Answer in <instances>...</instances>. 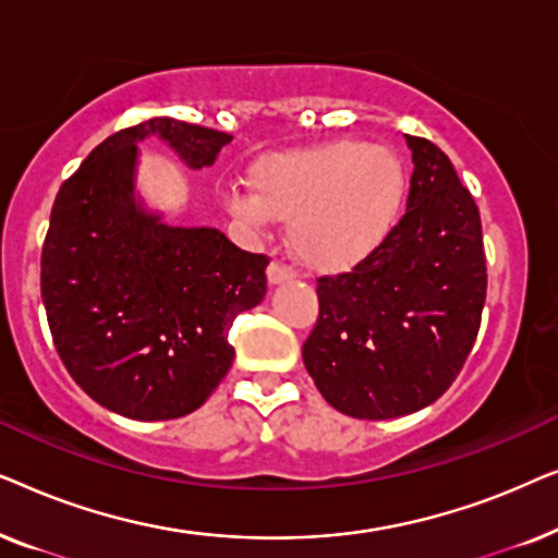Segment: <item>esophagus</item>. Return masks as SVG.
Returning <instances> with one entry per match:
<instances>
[{
	"label": "esophagus",
	"mask_w": 558,
	"mask_h": 558,
	"mask_svg": "<svg viewBox=\"0 0 558 558\" xmlns=\"http://www.w3.org/2000/svg\"><path fill=\"white\" fill-rule=\"evenodd\" d=\"M266 277H269V284L277 287V284H284V281H292L294 279V271L289 269V266L279 264V262H271L269 269H266Z\"/></svg>",
	"instance_id": "obj_1"
}]
</instances>
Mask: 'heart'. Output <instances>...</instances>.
I'll return each instance as SVG.
<instances>
[{
    "label": "heart",
    "instance_id": "1",
    "mask_svg": "<svg viewBox=\"0 0 558 558\" xmlns=\"http://www.w3.org/2000/svg\"><path fill=\"white\" fill-rule=\"evenodd\" d=\"M251 187L226 197L233 218L254 228L289 220V246L302 264L345 271L391 233L407 170L393 149L335 140L262 157L251 167Z\"/></svg>",
    "mask_w": 558,
    "mask_h": 558
}]
</instances>
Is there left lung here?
<instances>
[{"instance_id": "1", "label": "left lung", "mask_w": 558, "mask_h": 558, "mask_svg": "<svg viewBox=\"0 0 558 558\" xmlns=\"http://www.w3.org/2000/svg\"><path fill=\"white\" fill-rule=\"evenodd\" d=\"M403 218L350 274L317 279L304 368L332 409L384 422L452 386L480 330L487 274L480 210L437 144L407 134Z\"/></svg>"}]
</instances>
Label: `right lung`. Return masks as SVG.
Segmentation results:
<instances>
[{
	"mask_svg": "<svg viewBox=\"0 0 558 558\" xmlns=\"http://www.w3.org/2000/svg\"><path fill=\"white\" fill-rule=\"evenodd\" d=\"M157 136L190 170L233 136L170 117L111 134L63 182L40 262L60 361L104 409L167 422L201 409L231 368L233 317L266 294L269 258L218 228L170 226L136 193V144Z\"/></svg>",
	"mask_w": 558,
	"mask_h": 558,
	"instance_id": "obj_1",
	"label": "right lung"
}]
</instances>
